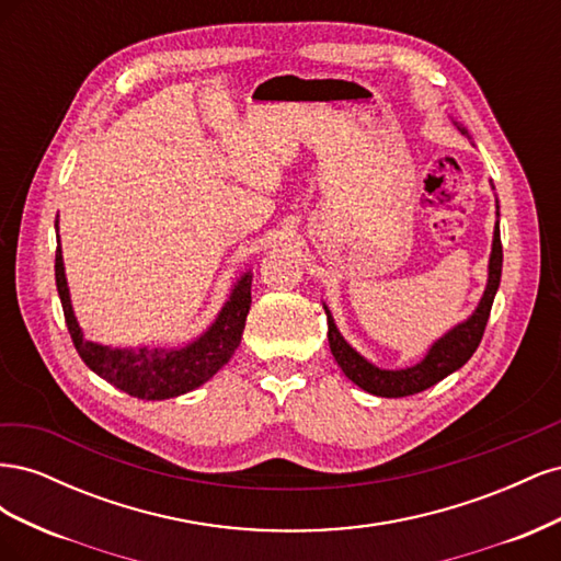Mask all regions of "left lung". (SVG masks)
Instances as JSON below:
<instances>
[{"mask_svg": "<svg viewBox=\"0 0 561 561\" xmlns=\"http://www.w3.org/2000/svg\"><path fill=\"white\" fill-rule=\"evenodd\" d=\"M501 268H503V245H501V229L496 222L494 248H491V260H489V283L478 311H474L463 325L454 328L449 334L439 339V342L428 351L426 358L410 369L388 371V369L369 365L363 355L355 353L344 342V336L339 334L330 311L325 309L328 342L336 365L344 369V375L355 386H360L363 390H367V393L381 396V398H407V396L421 393V390L435 386L437 381H443L445 377L451 375V371L463 367L470 360V355L478 351L484 336L489 313H491V304H494L499 283H501Z\"/></svg>", "mask_w": 561, "mask_h": 561, "instance_id": "8db88e82", "label": "left lung"}]
</instances>
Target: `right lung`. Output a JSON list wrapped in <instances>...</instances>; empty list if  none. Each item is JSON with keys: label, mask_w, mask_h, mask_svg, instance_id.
I'll return each instance as SVG.
<instances>
[{"label": "right lung", "mask_w": 561, "mask_h": 561, "mask_svg": "<svg viewBox=\"0 0 561 561\" xmlns=\"http://www.w3.org/2000/svg\"><path fill=\"white\" fill-rule=\"evenodd\" d=\"M250 283L252 276L245 274L239 285L233 287L231 299L215 320V325L190 346L180 351L107 348L83 339L72 313L70 293H67L60 243L56 248V285L67 330H70L77 353L98 377H103L118 390L140 400H165L190 393L203 381H208L225 363H229L233 351L241 344L245 318L250 311Z\"/></svg>", "instance_id": "right-lung-1"}]
</instances>
